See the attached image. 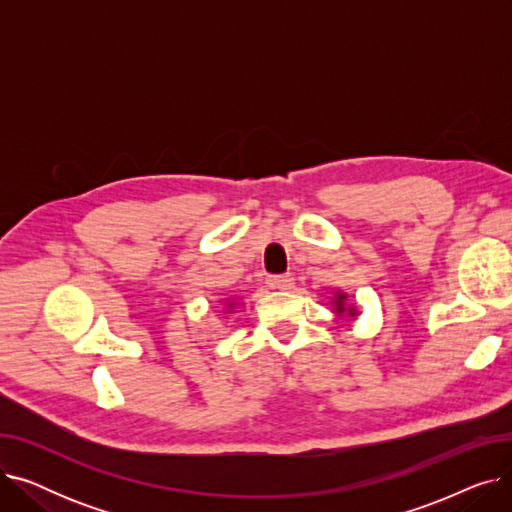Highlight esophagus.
I'll return each mask as SVG.
<instances>
[{"instance_id": "1", "label": "esophagus", "mask_w": 512, "mask_h": 512, "mask_svg": "<svg viewBox=\"0 0 512 512\" xmlns=\"http://www.w3.org/2000/svg\"><path fill=\"white\" fill-rule=\"evenodd\" d=\"M272 284L278 290H292L294 288V278H292V274H280V276L272 278Z\"/></svg>"}]
</instances>
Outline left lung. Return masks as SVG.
I'll list each match as a JSON object with an SVG mask.
<instances>
[{
	"mask_svg": "<svg viewBox=\"0 0 512 512\" xmlns=\"http://www.w3.org/2000/svg\"><path fill=\"white\" fill-rule=\"evenodd\" d=\"M340 299H342V294H340ZM340 311H342V309H340Z\"/></svg>",
	"mask_w": 512,
	"mask_h": 512,
	"instance_id": "obj_1",
	"label": "left lung"
}]
</instances>
